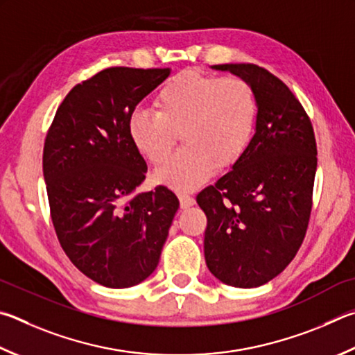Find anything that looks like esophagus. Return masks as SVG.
I'll use <instances>...</instances> for the list:
<instances>
[{"label":"esophagus","instance_id":"esophagus-1","mask_svg":"<svg viewBox=\"0 0 355 355\" xmlns=\"http://www.w3.org/2000/svg\"><path fill=\"white\" fill-rule=\"evenodd\" d=\"M178 198H180V206H182V209L191 208V206L196 205V198L188 194H178Z\"/></svg>","mask_w":355,"mask_h":355}]
</instances>
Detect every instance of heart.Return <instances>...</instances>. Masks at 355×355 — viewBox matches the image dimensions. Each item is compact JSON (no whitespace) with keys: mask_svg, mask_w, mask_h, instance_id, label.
I'll use <instances>...</instances> for the list:
<instances>
[{"mask_svg":"<svg viewBox=\"0 0 355 355\" xmlns=\"http://www.w3.org/2000/svg\"><path fill=\"white\" fill-rule=\"evenodd\" d=\"M155 112L135 110L128 137L141 155L159 166L169 158L182 135L184 149L155 173V182L192 191L216 167L230 169L242 158L253 138L257 101L247 80L183 71L155 98Z\"/></svg>","mask_w":355,"mask_h":355,"instance_id":"obj_1","label":"heart"}]
</instances>
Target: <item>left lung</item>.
<instances>
[{"label":"left lung","mask_w":355,"mask_h":355,"mask_svg":"<svg viewBox=\"0 0 355 355\" xmlns=\"http://www.w3.org/2000/svg\"><path fill=\"white\" fill-rule=\"evenodd\" d=\"M247 80L256 94V132L228 173L197 196L208 225L205 259L223 284H266L298 253L312 209L317 143L288 87L253 63L212 67Z\"/></svg>","instance_id":"1"}]
</instances>
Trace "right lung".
Returning a JSON list of instances; mask_svg holds the SVG:
<instances>
[{
    "label": "right lung",
    "instance_id": "right-lung-1",
    "mask_svg": "<svg viewBox=\"0 0 355 355\" xmlns=\"http://www.w3.org/2000/svg\"><path fill=\"white\" fill-rule=\"evenodd\" d=\"M169 68L114 67L71 89L43 149L51 218L69 261L101 286H137L157 268L180 206L166 186L141 192L147 164L128 118Z\"/></svg>",
    "mask_w": 355,
    "mask_h": 355
}]
</instances>
